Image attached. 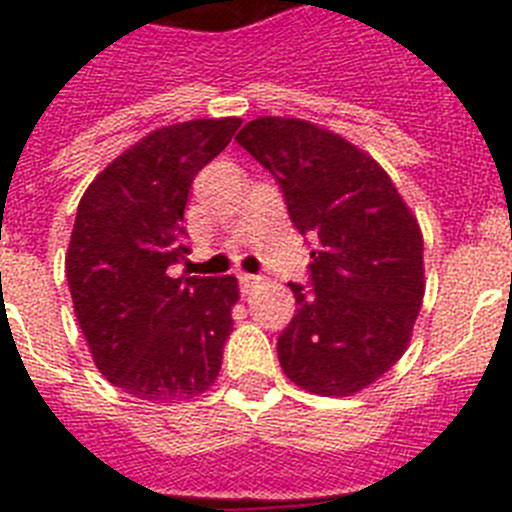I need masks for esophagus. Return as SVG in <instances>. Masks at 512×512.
I'll list each match as a JSON object with an SVG mask.
<instances>
[{
	"label": "esophagus",
	"instance_id": "obj_1",
	"mask_svg": "<svg viewBox=\"0 0 512 512\" xmlns=\"http://www.w3.org/2000/svg\"><path fill=\"white\" fill-rule=\"evenodd\" d=\"M238 282H241V292H243V295H251L253 289L259 287L261 279L253 277V274H241V277H238Z\"/></svg>",
	"mask_w": 512,
	"mask_h": 512
}]
</instances>
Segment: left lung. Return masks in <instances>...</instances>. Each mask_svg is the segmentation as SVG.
<instances>
[{
  "label": "left lung",
  "instance_id": "1",
  "mask_svg": "<svg viewBox=\"0 0 512 512\" xmlns=\"http://www.w3.org/2000/svg\"><path fill=\"white\" fill-rule=\"evenodd\" d=\"M235 140L274 174L300 233L315 235L312 292L277 341L305 392L351 397L402 359L425 295L423 233L390 174L351 140L300 117H256Z\"/></svg>",
  "mask_w": 512,
  "mask_h": 512
}]
</instances>
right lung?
Wrapping results in <instances>:
<instances>
[{
    "label": "right lung",
    "instance_id": "1",
    "mask_svg": "<svg viewBox=\"0 0 512 512\" xmlns=\"http://www.w3.org/2000/svg\"><path fill=\"white\" fill-rule=\"evenodd\" d=\"M241 117H200L143 135L104 166L76 210L66 279L102 377L151 402L200 397L223 366L241 297L235 277H169L184 259L189 187Z\"/></svg>",
    "mask_w": 512,
    "mask_h": 512
}]
</instances>
